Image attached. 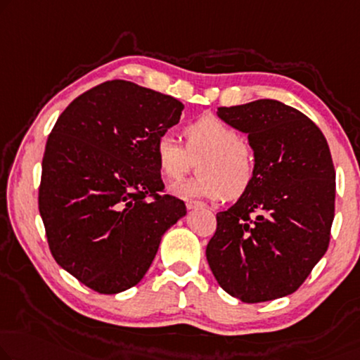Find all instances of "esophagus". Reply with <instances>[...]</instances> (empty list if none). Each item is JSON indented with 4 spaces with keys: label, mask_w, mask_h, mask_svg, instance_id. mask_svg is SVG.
I'll return each mask as SVG.
<instances>
[{
    "label": "esophagus",
    "mask_w": 360,
    "mask_h": 360,
    "mask_svg": "<svg viewBox=\"0 0 360 360\" xmlns=\"http://www.w3.org/2000/svg\"><path fill=\"white\" fill-rule=\"evenodd\" d=\"M186 207L192 210V208H197V207H203V202L200 200H186Z\"/></svg>",
    "instance_id": "obj_1"
}]
</instances>
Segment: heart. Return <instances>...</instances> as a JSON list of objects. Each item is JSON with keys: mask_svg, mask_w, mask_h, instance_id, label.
Masks as SVG:
<instances>
[{"mask_svg": "<svg viewBox=\"0 0 360 360\" xmlns=\"http://www.w3.org/2000/svg\"><path fill=\"white\" fill-rule=\"evenodd\" d=\"M186 146L173 134H162L155 142V158L163 178L178 181L201 160L200 178L173 187L176 195L221 200L240 197L257 178L259 158L239 131L213 115L198 117L186 127Z\"/></svg>", "mask_w": 360, "mask_h": 360, "instance_id": "b5f03b06", "label": "heart"}]
</instances>
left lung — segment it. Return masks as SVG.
<instances>
[{"instance_id":"obj_1","label":"left lung","mask_w":360,"mask_h":360,"mask_svg":"<svg viewBox=\"0 0 360 360\" xmlns=\"http://www.w3.org/2000/svg\"><path fill=\"white\" fill-rule=\"evenodd\" d=\"M218 116L249 134L259 169L250 189L217 213L208 265L243 302L288 296L330 244L336 181L328 142L312 120L278 100L223 106Z\"/></svg>"}]
</instances>
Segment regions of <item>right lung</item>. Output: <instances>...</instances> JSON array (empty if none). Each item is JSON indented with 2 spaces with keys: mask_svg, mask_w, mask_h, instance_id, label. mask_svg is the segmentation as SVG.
<instances>
[{
  "mask_svg": "<svg viewBox=\"0 0 360 360\" xmlns=\"http://www.w3.org/2000/svg\"><path fill=\"white\" fill-rule=\"evenodd\" d=\"M182 110L171 95L108 80L79 95L48 136L39 187L48 248L96 292L136 286L186 214L184 202L165 194L155 158Z\"/></svg>",
  "mask_w": 360,
  "mask_h": 360,
  "instance_id": "right-lung-1",
  "label": "right lung"
}]
</instances>
